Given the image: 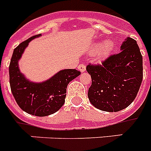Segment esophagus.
<instances>
[{
    "label": "esophagus",
    "instance_id": "obj_1",
    "mask_svg": "<svg viewBox=\"0 0 151 151\" xmlns=\"http://www.w3.org/2000/svg\"><path fill=\"white\" fill-rule=\"evenodd\" d=\"M78 70H79V71H81V73L85 71V70H86V67H85V65L84 64H79L78 67Z\"/></svg>",
    "mask_w": 151,
    "mask_h": 151
}]
</instances>
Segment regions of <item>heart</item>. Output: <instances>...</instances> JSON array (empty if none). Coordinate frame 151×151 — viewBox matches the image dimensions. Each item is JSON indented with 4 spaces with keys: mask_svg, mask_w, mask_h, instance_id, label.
<instances>
[{
    "mask_svg": "<svg viewBox=\"0 0 151 151\" xmlns=\"http://www.w3.org/2000/svg\"><path fill=\"white\" fill-rule=\"evenodd\" d=\"M115 45L112 40H107L104 42L103 43H95L94 45V50H98L96 53V58L99 60H101L107 58L113 51Z\"/></svg>",
    "mask_w": 151,
    "mask_h": 151,
    "instance_id": "obj_1",
    "label": "heart"
}]
</instances>
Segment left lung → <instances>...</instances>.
<instances>
[{
    "mask_svg": "<svg viewBox=\"0 0 151 151\" xmlns=\"http://www.w3.org/2000/svg\"><path fill=\"white\" fill-rule=\"evenodd\" d=\"M121 52L101 65H88L92 83L88 96L93 106L101 111H119L135 99L143 80V57L137 41L127 37Z\"/></svg>",
    "mask_w": 151,
    "mask_h": 151,
    "instance_id": "left-lung-1",
    "label": "left lung"
}]
</instances>
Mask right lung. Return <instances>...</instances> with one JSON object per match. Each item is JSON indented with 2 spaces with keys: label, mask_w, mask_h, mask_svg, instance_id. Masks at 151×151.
I'll return each instance as SVG.
<instances>
[{
  "label": "right lung",
  "mask_w": 151,
  "mask_h": 151,
  "mask_svg": "<svg viewBox=\"0 0 151 151\" xmlns=\"http://www.w3.org/2000/svg\"><path fill=\"white\" fill-rule=\"evenodd\" d=\"M42 34L34 35L14 50L9 66L10 86L18 106L27 113L47 116L58 111L65 103L67 87L81 74L77 70H61L42 82L32 81L21 72L18 62L29 42Z\"/></svg>",
  "instance_id": "add662e5"
}]
</instances>
